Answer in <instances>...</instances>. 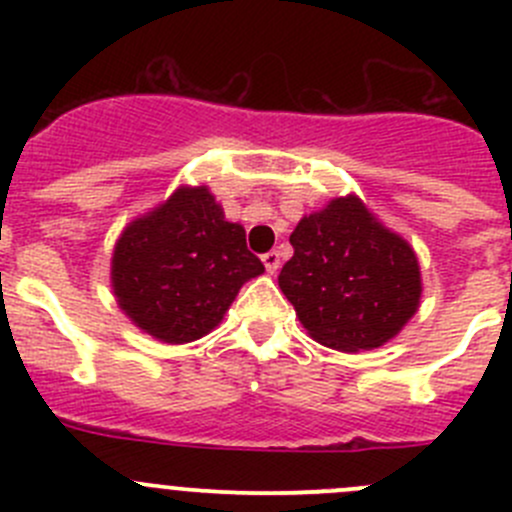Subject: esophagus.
Returning a JSON list of instances; mask_svg holds the SVG:
<instances>
[{
	"mask_svg": "<svg viewBox=\"0 0 512 512\" xmlns=\"http://www.w3.org/2000/svg\"><path fill=\"white\" fill-rule=\"evenodd\" d=\"M262 262H265L267 272H272V275H275V272L280 270V252H277V250L265 252V255H262Z\"/></svg>",
	"mask_w": 512,
	"mask_h": 512,
	"instance_id": "esophagus-1",
	"label": "esophagus"
}]
</instances>
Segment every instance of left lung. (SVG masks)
I'll return each mask as SVG.
<instances>
[{
	"instance_id": "8db88e82",
	"label": "left lung",
	"mask_w": 512,
	"mask_h": 512,
	"mask_svg": "<svg viewBox=\"0 0 512 512\" xmlns=\"http://www.w3.org/2000/svg\"><path fill=\"white\" fill-rule=\"evenodd\" d=\"M280 289L324 347L376 349L401 332L421 299L409 242L374 220L359 198H337L299 220Z\"/></svg>"
}]
</instances>
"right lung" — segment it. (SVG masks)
Returning <instances> with one entry per match:
<instances>
[{
    "label": "right lung",
    "mask_w": 512,
    "mask_h": 512,
    "mask_svg": "<svg viewBox=\"0 0 512 512\" xmlns=\"http://www.w3.org/2000/svg\"><path fill=\"white\" fill-rule=\"evenodd\" d=\"M265 265L247 250L245 230L227 223L208 188H180L168 203L123 230L111 262L123 312L168 344L218 327L240 287Z\"/></svg>",
    "instance_id": "add662e5"
}]
</instances>
